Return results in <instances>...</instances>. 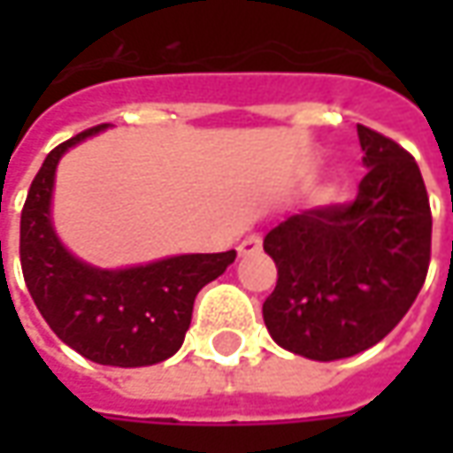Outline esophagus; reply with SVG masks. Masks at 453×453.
Wrapping results in <instances>:
<instances>
[{"label": "esophagus", "mask_w": 453, "mask_h": 453, "mask_svg": "<svg viewBox=\"0 0 453 453\" xmlns=\"http://www.w3.org/2000/svg\"><path fill=\"white\" fill-rule=\"evenodd\" d=\"M262 250V236L259 234H250L244 236L242 242H239V254L242 257H250V254H257Z\"/></svg>", "instance_id": "esophagus-1"}]
</instances>
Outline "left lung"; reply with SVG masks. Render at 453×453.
<instances>
[{
    "label": "left lung",
    "instance_id": "8db88e82",
    "mask_svg": "<svg viewBox=\"0 0 453 453\" xmlns=\"http://www.w3.org/2000/svg\"><path fill=\"white\" fill-rule=\"evenodd\" d=\"M368 173L348 203L295 214L265 236L277 288L262 304L272 340L295 356L340 360L386 338L424 288L431 206L418 164L357 126Z\"/></svg>",
    "mask_w": 453,
    "mask_h": 453
}]
</instances>
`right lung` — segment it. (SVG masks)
Segmentation results:
<instances>
[{
    "label": "right lung",
    "mask_w": 453,
    "mask_h": 453,
    "mask_svg": "<svg viewBox=\"0 0 453 453\" xmlns=\"http://www.w3.org/2000/svg\"><path fill=\"white\" fill-rule=\"evenodd\" d=\"M103 128L47 153L19 221L22 274L52 333L80 356L118 368L153 365L181 348L199 289L224 274L236 252L181 254L128 270H97L67 252L50 221L55 168L65 150Z\"/></svg>",
    "instance_id": "1"
}]
</instances>
